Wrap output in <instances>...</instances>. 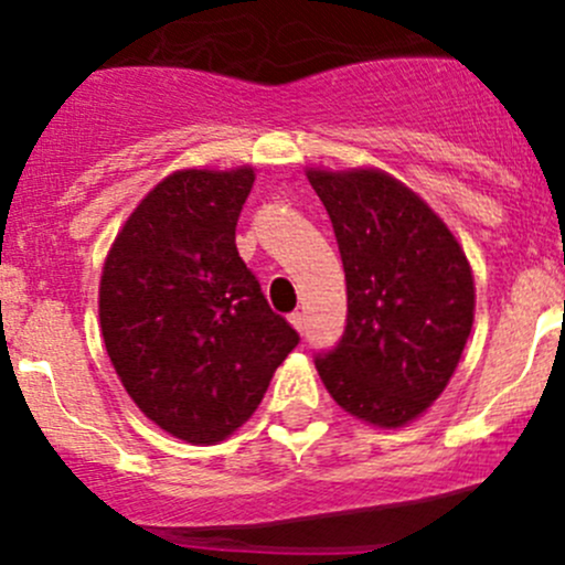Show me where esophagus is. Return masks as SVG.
Here are the masks:
<instances>
[{"mask_svg": "<svg viewBox=\"0 0 565 565\" xmlns=\"http://www.w3.org/2000/svg\"><path fill=\"white\" fill-rule=\"evenodd\" d=\"M289 322L295 324V330H298V333H303L306 330V317L300 315V311H292V315H289Z\"/></svg>", "mask_w": 565, "mask_h": 565, "instance_id": "34e87169", "label": "esophagus"}]
</instances>
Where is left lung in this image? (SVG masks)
Instances as JSON below:
<instances>
[{"label": "left lung", "instance_id": "1", "mask_svg": "<svg viewBox=\"0 0 565 565\" xmlns=\"http://www.w3.org/2000/svg\"><path fill=\"white\" fill-rule=\"evenodd\" d=\"M333 224L347 324L317 352L339 407L374 426L418 418L451 380L472 328L465 250L424 199L383 172H309Z\"/></svg>", "mask_w": 565, "mask_h": 565}]
</instances>
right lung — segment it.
Masks as SVG:
<instances>
[{
    "label": "right lung",
    "instance_id": "right-lung-1",
    "mask_svg": "<svg viewBox=\"0 0 565 565\" xmlns=\"http://www.w3.org/2000/svg\"><path fill=\"white\" fill-rule=\"evenodd\" d=\"M250 185V169L169 174L125 221L100 278V328L125 391L188 443L246 424L300 341L237 254Z\"/></svg>",
    "mask_w": 565,
    "mask_h": 565
}]
</instances>
